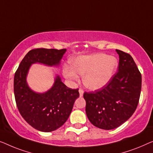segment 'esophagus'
Returning <instances> with one entry per match:
<instances>
[{"label": "esophagus", "instance_id": "esophagus-1", "mask_svg": "<svg viewBox=\"0 0 153 153\" xmlns=\"http://www.w3.org/2000/svg\"><path fill=\"white\" fill-rule=\"evenodd\" d=\"M79 96H83V94H84V91L82 89H79Z\"/></svg>", "mask_w": 153, "mask_h": 153}]
</instances>
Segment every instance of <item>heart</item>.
<instances>
[{
  "instance_id": "obj_1",
  "label": "heart",
  "mask_w": 153,
  "mask_h": 153,
  "mask_svg": "<svg viewBox=\"0 0 153 153\" xmlns=\"http://www.w3.org/2000/svg\"><path fill=\"white\" fill-rule=\"evenodd\" d=\"M118 67L117 58L104 53L79 56L71 62V66H65L63 73L68 79L77 80L83 76V82L88 89L97 90L109 82Z\"/></svg>"
}]
</instances>
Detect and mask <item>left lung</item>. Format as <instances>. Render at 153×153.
I'll return each instance as SVG.
<instances>
[{"mask_svg":"<svg viewBox=\"0 0 153 153\" xmlns=\"http://www.w3.org/2000/svg\"><path fill=\"white\" fill-rule=\"evenodd\" d=\"M116 51L119 55L118 72L101 89L83 95L89 121L103 130L117 128L130 119L140 98L141 74L134 59L128 53Z\"/></svg>","mask_w":153,"mask_h":153,"instance_id":"8db88e82","label":"left lung"}]
</instances>
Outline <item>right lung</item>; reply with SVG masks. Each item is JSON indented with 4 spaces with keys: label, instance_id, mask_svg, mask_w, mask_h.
Wrapping results in <instances>:
<instances>
[{
    "label": "right lung",
    "instance_id": "1",
    "mask_svg": "<svg viewBox=\"0 0 153 153\" xmlns=\"http://www.w3.org/2000/svg\"><path fill=\"white\" fill-rule=\"evenodd\" d=\"M66 49L35 48L30 51L21 62L14 79L16 106L27 123L42 132H52L63 126L71 112L75 100L79 97L78 89L68 88L59 76L52 88L43 94L30 89L27 74L33 64L58 66Z\"/></svg>",
    "mask_w": 153,
    "mask_h": 153
}]
</instances>
